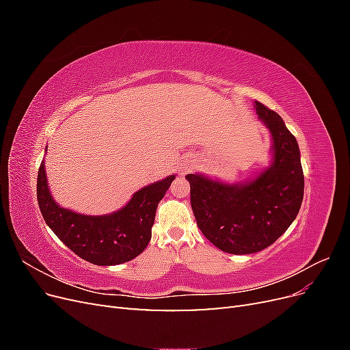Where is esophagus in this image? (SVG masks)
I'll return each mask as SVG.
<instances>
[{
  "label": "esophagus",
  "instance_id": "esophagus-1",
  "mask_svg": "<svg viewBox=\"0 0 350 350\" xmlns=\"http://www.w3.org/2000/svg\"><path fill=\"white\" fill-rule=\"evenodd\" d=\"M191 167H193V162L188 161V162H185V163L181 165V171H179V172H181V175H184V174H187Z\"/></svg>",
  "mask_w": 350,
  "mask_h": 350
}]
</instances>
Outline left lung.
<instances>
[{
    "mask_svg": "<svg viewBox=\"0 0 350 350\" xmlns=\"http://www.w3.org/2000/svg\"><path fill=\"white\" fill-rule=\"evenodd\" d=\"M271 133L273 161L243 184H225L188 174L191 207L203 235L229 254H252L270 247L298 216L304 198L299 146L280 115L254 103Z\"/></svg>",
    "mask_w": 350,
    "mask_h": 350,
    "instance_id": "left-lung-1",
    "label": "left lung"
}]
</instances>
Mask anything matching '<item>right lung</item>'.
<instances>
[{
  "instance_id": "right-lung-1",
  "label": "right lung",
  "mask_w": 350,
  "mask_h": 350,
  "mask_svg": "<svg viewBox=\"0 0 350 350\" xmlns=\"http://www.w3.org/2000/svg\"><path fill=\"white\" fill-rule=\"evenodd\" d=\"M175 175L137 191L129 204L105 216H86L62 208L52 198L44 162L38 172V203L46 225L83 260L96 266H116L135 258L152 238L159 201Z\"/></svg>"
}]
</instances>
